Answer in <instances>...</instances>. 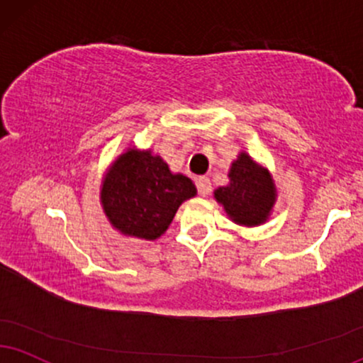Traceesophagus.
Instances as JSON below:
<instances>
[{
  "label": "esophagus",
  "instance_id": "esophagus-1",
  "mask_svg": "<svg viewBox=\"0 0 363 363\" xmlns=\"http://www.w3.org/2000/svg\"><path fill=\"white\" fill-rule=\"evenodd\" d=\"M196 190H199L200 196H207L212 191V183L207 177H199L196 178Z\"/></svg>",
  "mask_w": 363,
  "mask_h": 363
}]
</instances>
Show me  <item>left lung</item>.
Wrapping results in <instances>:
<instances>
[{
    "label": "left lung",
    "instance_id": "obj_1",
    "mask_svg": "<svg viewBox=\"0 0 363 363\" xmlns=\"http://www.w3.org/2000/svg\"><path fill=\"white\" fill-rule=\"evenodd\" d=\"M229 178V185L213 191L227 216L247 227L266 222L276 202V189L269 172L259 167L247 153H240L232 163Z\"/></svg>",
    "mask_w": 363,
    "mask_h": 363
}]
</instances>
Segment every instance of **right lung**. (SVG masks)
<instances>
[{
    "instance_id": "add662e5",
    "label": "right lung",
    "mask_w": 363,
    "mask_h": 363,
    "mask_svg": "<svg viewBox=\"0 0 363 363\" xmlns=\"http://www.w3.org/2000/svg\"><path fill=\"white\" fill-rule=\"evenodd\" d=\"M195 195L189 177L173 174L158 155L133 147L111 164L101 202L121 234L155 240L167 232L178 207Z\"/></svg>"
}]
</instances>
